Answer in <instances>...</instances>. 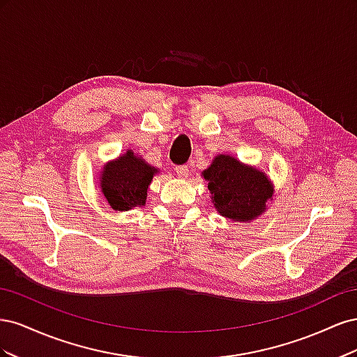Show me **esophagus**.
Masks as SVG:
<instances>
[{
	"mask_svg": "<svg viewBox=\"0 0 357 357\" xmlns=\"http://www.w3.org/2000/svg\"><path fill=\"white\" fill-rule=\"evenodd\" d=\"M174 171L177 172V176L180 178H186L189 176V167L188 165H177Z\"/></svg>",
	"mask_w": 357,
	"mask_h": 357,
	"instance_id": "34e87169",
	"label": "esophagus"
}]
</instances>
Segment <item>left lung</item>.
<instances>
[{
    "label": "left lung",
    "mask_w": 357,
    "mask_h": 357,
    "mask_svg": "<svg viewBox=\"0 0 357 357\" xmlns=\"http://www.w3.org/2000/svg\"><path fill=\"white\" fill-rule=\"evenodd\" d=\"M202 176L208 181L215 210L235 222L248 223L261 215L274 193L273 183L265 172L229 155L215 156Z\"/></svg>",
    "instance_id": "left-lung-1"
}]
</instances>
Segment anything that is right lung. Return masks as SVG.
Segmentation results:
<instances>
[{
  "instance_id": "add662e5",
  "label": "right lung",
  "mask_w": 357,
  "mask_h": 357,
  "mask_svg": "<svg viewBox=\"0 0 357 357\" xmlns=\"http://www.w3.org/2000/svg\"><path fill=\"white\" fill-rule=\"evenodd\" d=\"M156 172L158 168L150 167L143 158L128 150L125 155L104 165L100 188L113 210L128 211L146 204L147 189Z\"/></svg>"
}]
</instances>
